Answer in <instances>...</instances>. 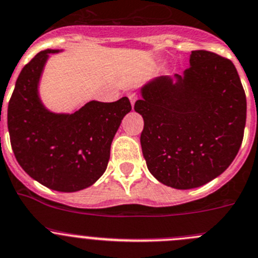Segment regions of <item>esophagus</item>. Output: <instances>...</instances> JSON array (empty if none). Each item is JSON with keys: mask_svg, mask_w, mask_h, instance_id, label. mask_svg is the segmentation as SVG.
Listing matches in <instances>:
<instances>
[{"mask_svg": "<svg viewBox=\"0 0 258 258\" xmlns=\"http://www.w3.org/2000/svg\"><path fill=\"white\" fill-rule=\"evenodd\" d=\"M128 99H130V102H131L132 107H134L135 103H136V100H137V95L135 93H130L128 94Z\"/></svg>", "mask_w": 258, "mask_h": 258, "instance_id": "1", "label": "esophagus"}]
</instances>
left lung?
Masks as SVG:
<instances>
[{
  "mask_svg": "<svg viewBox=\"0 0 258 258\" xmlns=\"http://www.w3.org/2000/svg\"><path fill=\"white\" fill-rule=\"evenodd\" d=\"M183 75L158 78L141 89L135 110L144 118L141 148L151 174L165 186H204L239 151L247 100L230 59L192 50Z\"/></svg>",
  "mask_w": 258,
  "mask_h": 258,
  "instance_id": "obj_1",
  "label": "left lung"
}]
</instances>
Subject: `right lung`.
<instances>
[{"label": "right lung", "instance_id": "1", "mask_svg": "<svg viewBox=\"0 0 258 258\" xmlns=\"http://www.w3.org/2000/svg\"><path fill=\"white\" fill-rule=\"evenodd\" d=\"M42 50L24 66L7 108L10 141L20 167L40 184L75 192L95 183L105 172L110 144L124 115L128 98L86 103L71 114L45 109L38 84L49 53Z\"/></svg>", "mask_w": 258, "mask_h": 258}]
</instances>
